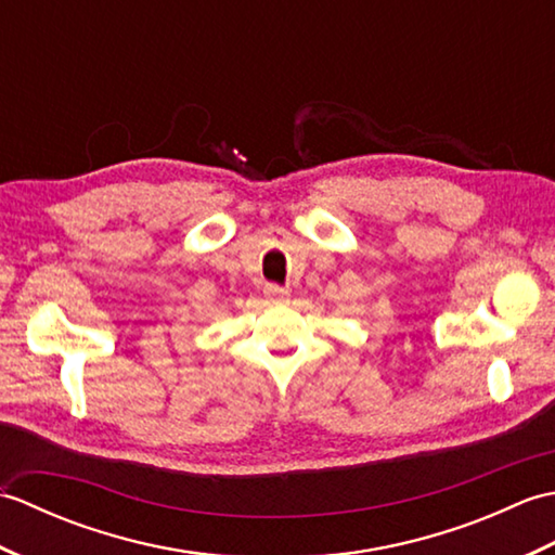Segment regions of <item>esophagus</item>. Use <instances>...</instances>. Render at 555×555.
<instances>
[{
  "label": "esophagus",
  "instance_id": "1",
  "mask_svg": "<svg viewBox=\"0 0 555 555\" xmlns=\"http://www.w3.org/2000/svg\"><path fill=\"white\" fill-rule=\"evenodd\" d=\"M264 298L271 300V302H281V300L288 298V291L276 286V284H267L264 286Z\"/></svg>",
  "mask_w": 555,
  "mask_h": 555
}]
</instances>
